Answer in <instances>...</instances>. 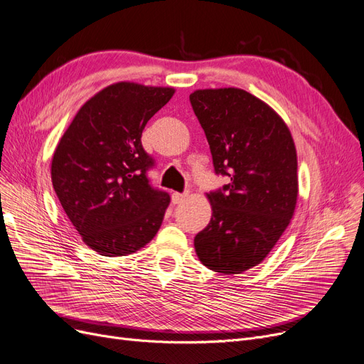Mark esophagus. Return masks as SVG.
Here are the masks:
<instances>
[{"label":"esophagus","mask_w":364,"mask_h":364,"mask_svg":"<svg viewBox=\"0 0 364 364\" xmlns=\"http://www.w3.org/2000/svg\"><path fill=\"white\" fill-rule=\"evenodd\" d=\"M186 198H187L186 193H177V192H173V193H172V203H173V204H181L183 200H186Z\"/></svg>","instance_id":"obj_1"}]
</instances>
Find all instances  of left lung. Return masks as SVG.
Here are the masks:
<instances>
[{"label":"left lung","instance_id":"1","mask_svg":"<svg viewBox=\"0 0 364 364\" xmlns=\"http://www.w3.org/2000/svg\"><path fill=\"white\" fill-rule=\"evenodd\" d=\"M191 103L214 171L231 178L207 193L211 220L195 237V250L210 270L240 274L267 258L294 216L297 150L282 117L245 90H196Z\"/></svg>","mask_w":364,"mask_h":364}]
</instances>
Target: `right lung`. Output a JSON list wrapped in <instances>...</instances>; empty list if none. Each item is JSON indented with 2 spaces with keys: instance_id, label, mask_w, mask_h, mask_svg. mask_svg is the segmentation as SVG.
<instances>
[{
  "instance_id": "right-lung-1",
  "label": "right lung",
  "mask_w": 364,
  "mask_h": 364,
  "mask_svg": "<svg viewBox=\"0 0 364 364\" xmlns=\"http://www.w3.org/2000/svg\"><path fill=\"white\" fill-rule=\"evenodd\" d=\"M173 92L136 82L106 87L80 106L55 148L53 191L84 243L103 257L142 249L164 222L171 199L146 178L154 161L141 136Z\"/></svg>"
}]
</instances>
